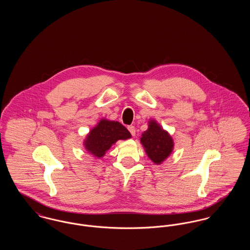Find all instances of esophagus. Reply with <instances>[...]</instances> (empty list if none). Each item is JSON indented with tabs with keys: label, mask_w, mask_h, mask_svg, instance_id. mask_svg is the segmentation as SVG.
<instances>
[{
	"label": "esophagus",
	"mask_w": 250,
	"mask_h": 250,
	"mask_svg": "<svg viewBox=\"0 0 250 250\" xmlns=\"http://www.w3.org/2000/svg\"><path fill=\"white\" fill-rule=\"evenodd\" d=\"M127 129L129 130L132 136H135V134H136V129H135V126H134V125H128Z\"/></svg>",
	"instance_id": "esophagus-1"
}]
</instances>
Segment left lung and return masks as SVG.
Masks as SVG:
<instances>
[{"instance_id": "1", "label": "left lung", "mask_w": 250, "mask_h": 250, "mask_svg": "<svg viewBox=\"0 0 250 250\" xmlns=\"http://www.w3.org/2000/svg\"><path fill=\"white\" fill-rule=\"evenodd\" d=\"M141 142L149 158L157 165L161 164L173 149L171 137L153 120L149 122V128L143 132Z\"/></svg>"}]
</instances>
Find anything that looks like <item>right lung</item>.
I'll use <instances>...</instances> for the list:
<instances>
[{"label":"right lung","instance_id":"obj_1","mask_svg":"<svg viewBox=\"0 0 250 250\" xmlns=\"http://www.w3.org/2000/svg\"><path fill=\"white\" fill-rule=\"evenodd\" d=\"M131 134L119 122L101 120L87 136L84 145L88 152L102 157L118 140H127Z\"/></svg>","mask_w":250,"mask_h":250}]
</instances>
